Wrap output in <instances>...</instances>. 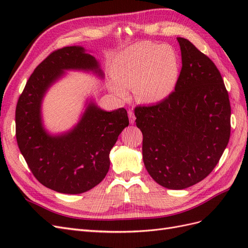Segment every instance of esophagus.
Instances as JSON below:
<instances>
[{
    "mask_svg": "<svg viewBox=\"0 0 248 248\" xmlns=\"http://www.w3.org/2000/svg\"><path fill=\"white\" fill-rule=\"evenodd\" d=\"M128 117H129V120H130V123L133 124L134 121H136V117H134V114H133V111L131 109L128 110Z\"/></svg>",
    "mask_w": 248,
    "mask_h": 248,
    "instance_id": "esophagus-1",
    "label": "esophagus"
}]
</instances>
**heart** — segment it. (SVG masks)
Returning a JSON list of instances; mask_svg holds the SVG:
<instances>
[{
  "mask_svg": "<svg viewBox=\"0 0 248 248\" xmlns=\"http://www.w3.org/2000/svg\"><path fill=\"white\" fill-rule=\"evenodd\" d=\"M111 91L125 98L134 89L138 101L156 104L175 93L181 76V59L170 44L142 41L124 49L112 63Z\"/></svg>",
  "mask_w": 248,
  "mask_h": 248,
  "instance_id": "heart-1",
  "label": "heart"
}]
</instances>
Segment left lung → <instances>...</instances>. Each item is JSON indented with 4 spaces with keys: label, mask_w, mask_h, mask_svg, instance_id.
Segmentation results:
<instances>
[{
    "label": "left lung",
    "mask_w": 248,
    "mask_h": 248,
    "mask_svg": "<svg viewBox=\"0 0 248 248\" xmlns=\"http://www.w3.org/2000/svg\"><path fill=\"white\" fill-rule=\"evenodd\" d=\"M182 69L169 99L134 109L142 133V160L155 182L185 189L218 163L231 134V106L215 64L185 38H177Z\"/></svg>",
    "instance_id": "8db88e82"
}]
</instances>
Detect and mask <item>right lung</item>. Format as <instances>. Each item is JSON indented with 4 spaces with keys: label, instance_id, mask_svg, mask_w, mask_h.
<instances>
[{
    "label": "right lung",
    "instance_id": "right-lung-1",
    "mask_svg": "<svg viewBox=\"0 0 248 248\" xmlns=\"http://www.w3.org/2000/svg\"><path fill=\"white\" fill-rule=\"evenodd\" d=\"M66 71L91 72L104 78L100 63L79 46L58 49L30 77L16 111L20 153L38 181L55 191L78 194L98 185L109 169V152L129 120L125 108L108 111L93 98L71 129L51 133L44 126L42 102Z\"/></svg>",
    "mask_w": 248,
    "mask_h": 248
}]
</instances>
